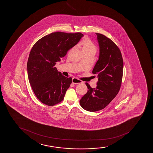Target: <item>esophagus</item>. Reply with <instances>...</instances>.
<instances>
[{
  "mask_svg": "<svg viewBox=\"0 0 153 153\" xmlns=\"http://www.w3.org/2000/svg\"><path fill=\"white\" fill-rule=\"evenodd\" d=\"M82 81H80L76 78H73L72 79V83L74 84H79L81 83H83Z\"/></svg>",
  "mask_w": 153,
  "mask_h": 153,
  "instance_id": "1",
  "label": "esophagus"
}]
</instances>
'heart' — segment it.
<instances>
[{
  "mask_svg": "<svg viewBox=\"0 0 153 153\" xmlns=\"http://www.w3.org/2000/svg\"><path fill=\"white\" fill-rule=\"evenodd\" d=\"M83 48L82 50L85 51V50H94L96 51L97 48L95 47V45L93 44L92 42L89 39H86L84 40H83L82 43Z\"/></svg>",
  "mask_w": 153,
  "mask_h": 153,
  "instance_id": "1",
  "label": "heart"
}]
</instances>
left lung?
Segmentation results:
<instances>
[{
	"mask_svg": "<svg viewBox=\"0 0 153 153\" xmlns=\"http://www.w3.org/2000/svg\"><path fill=\"white\" fill-rule=\"evenodd\" d=\"M96 34L100 55L92 73L98 79L97 87L92 88L86 83L88 91L79 100L81 107L90 112L102 110L110 104L120 91L123 74V59L119 48L105 36Z\"/></svg>",
	"mask_w": 153,
	"mask_h": 153,
	"instance_id": "obj_1",
	"label": "left lung"
}]
</instances>
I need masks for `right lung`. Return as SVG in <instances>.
<instances>
[{
    "label": "right lung",
    "instance_id": "obj_1",
    "mask_svg": "<svg viewBox=\"0 0 153 153\" xmlns=\"http://www.w3.org/2000/svg\"><path fill=\"white\" fill-rule=\"evenodd\" d=\"M83 36L81 33L55 32L33 45L28 56L27 71L32 89L42 103L53 106L63 100L72 78L62 74L55 65Z\"/></svg>",
    "mask_w": 153,
    "mask_h": 153
}]
</instances>
